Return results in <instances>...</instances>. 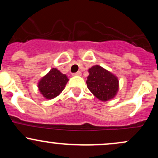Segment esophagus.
<instances>
[{
  "label": "esophagus",
  "instance_id": "34e87169",
  "mask_svg": "<svg viewBox=\"0 0 158 158\" xmlns=\"http://www.w3.org/2000/svg\"><path fill=\"white\" fill-rule=\"evenodd\" d=\"M81 72L80 71H78V72H77V73H74L73 75V76H81Z\"/></svg>",
  "mask_w": 158,
  "mask_h": 158
}]
</instances>
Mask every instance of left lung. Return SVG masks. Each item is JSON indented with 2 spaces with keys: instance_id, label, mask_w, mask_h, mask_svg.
I'll return each instance as SVG.
<instances>
[{
  "instance_id": "obj_1",
  "label": "left lung",
  "mask_w": 158,
  "mask_h": 158,
  "mask_svg": "<svg viewBox=\"0 0 158 158\" xmlns=\"http://www.w3.org/2000/svg\"><path fill=\"white\" fill-rule=\"evenodd\" d=\"M86 83L88 88L96 97L107 101L115 97L119 88L117 78L99 65L89 69Z\"/></svg>"
}]
</instances>
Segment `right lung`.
<instances>
[{"label": "right lung", "instance_id": "1", "mask_svg": "<svg viewBox=\"0 0 158 158\" xmlns=\"http://www.w3.org/2000/svg\"><path fill=\"white\" fill-rule=\"evenodd\" d=\"M68 81L66 75L61 73L57 69L52 68L40 80L38 87L46 99H51L62 91Z\"/></svg>", "mask_w": 158, "mask_h": 158}]
</instances>
